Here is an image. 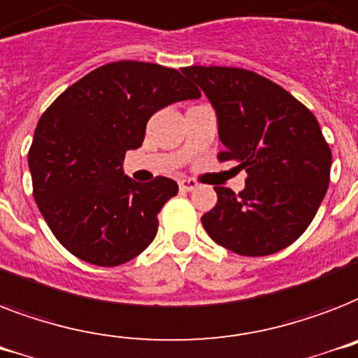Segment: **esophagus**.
I'll use <instances>...</instances> for the list:
<instances>
[{"label": "esophagus", "mask_w": 358, "mask_h": 358, "mask_svg": "<svg viewBox=\"0 0 358 358\" xmlns=\"http://www.w3.org/2000/svg\"><path fill=\"white\" fill-rule=\"evenodd\" d=\"M179 188H181L182 192H192L197 188V182L192 181V179H181L179 181Z\"/></svg>", "instance_id": "1"}]
</instances>
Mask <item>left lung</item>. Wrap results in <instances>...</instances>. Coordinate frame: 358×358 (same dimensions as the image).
<instances>
[{"label": "left lung", "mask_w": 358, "mask_h": 358, "mask_svg": "<svg viewBox=\"0 0 358 358\" xmlns=\"http://www.w3.org/2000/svg\"><path fill=\"white\" fill-rule=\"evenodd\" d=\"M218 118L222 162L248 171L234 194L216 187L218 203L201 216L207 234L225 250L264 257L296 242L324 201L331 150L318 120L270 79L225 66H188Z\"/></svg>", "instance_id": "obj_1"}]
</instances>
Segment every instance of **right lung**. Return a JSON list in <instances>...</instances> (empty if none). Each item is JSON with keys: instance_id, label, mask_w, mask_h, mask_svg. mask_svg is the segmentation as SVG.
Returning a JSON list of instances; mask_svg holds the SVG:
<instances>
[{"instance_id": "right-lung-1", "label": "right lung", "mask_w": 358, "mask_h": 358, "mask_svg": "<svg viewBox=\"0 0 358 358\" xmlns=\"http://www.w3.org/2000/svg\"><path fill=\"white\" fill-rule=\"evenodd\" d=\"M199 96L173 68L120 61L73 83L42 114L29 150L34 201L71 255L120 266L153 242L157 214L179 187L168 177L133 181L125 151L142 145L157 110Z\"/></svg>"}]
</instances>
